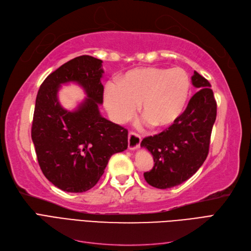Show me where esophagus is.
Returning a JSON list of instances; mask_svg holds the SVG:
<instances>
[{"label": "esophagus", "instance_id": "1", "mask_svg": "<svg viewBox=\"0 0 251 251\" xmlns=\"http://www.w3.org/2000/svg\"><path fill=\"white\" fill-rule=\"evenodd\" d=\"M127 147L130 150L134 151V150H137L140 146V142H141V137L138 135L136 134L134 132H130L128 133V136H127Z\"/></svg>", "mask_w": 251, "mask_h": 251}]
</instances>
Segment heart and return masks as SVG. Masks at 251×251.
<instances>
[{"instance_id": "1", "label": "heart", "mask_w": 251, "mask_h": 251, "mask_svg": "<svg viewBox=\"0 0 251 251\" xmlns=\"http://www.w3.org/2000/svg\"><path fill=\"white\" fill-rule=\"evenodd\" d=\"M109 85L104 104L111 118L125 123L140 104L142 118L156 128L172 126L183 114L191 91V79L181 68L146 67L127 71Z\"/></svg>"}]
</instances>
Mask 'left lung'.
Returning a JSON list of instances; mask_svg holds the SVG:
<instances>
[{"label":"left lung","mask_w":251,"mask_h":251,"mask_svg":"<svg viewBox=\"0 0 251 251\" xmlns=\"http://www.w3.org/2000/svg\"><path fill=\"white\" fill-rule=\"evenodd\" d=\"M199 89L185 111L172 126L144 138L140 146L153 155V169L143 174L151 186H177L198 171L208 154L211 130L217 117V102L210 83L198 72L192 76Z\"/></svg>","instance_id":"1"}]
</instances>
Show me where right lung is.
Segmentation results:
<instances>
[{
	"label": "right lung",
	"instance_id": "1",
	"mask_svg": "<svg viewBox=\"0 0 251 251\" xmlns=\"http://www.w3.org/2000/svg\"><path fill=\"white\" fill-rule=\"evenodd\" d=\"M102 60L81 55L48 75L37 92L31 137L43 174L67 193H82L100 179L113 154L127 148V130L101 116ZM73 82L87 96L73 111L58 100Z\"/></svg>",
	"mask_w": 251,
	"mask_h": 251
}]
</instances>
